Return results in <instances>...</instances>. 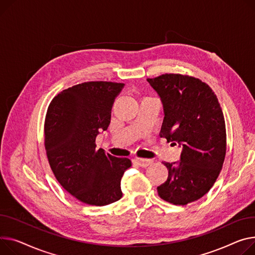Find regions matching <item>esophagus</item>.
<instances>
[{
	"label": "esophagus",
	"mask_w": 255,
	"mask_h": 255,
	"mask_svg": "<svg viewBox=\"0 0 255 255\" xmlns=\"http://www.w3.org/2000/svg\"><path fill=\"white\" fill-rule=\"evenodd\" d=\"M133 162L136 164L137 166L142 167V168H145V167L149 166L152 163L151 160H147V159H135Z\"/></svg>",
	"instance_id": "34e87169"
}]
</instances>
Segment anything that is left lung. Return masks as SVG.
Masks as SVG:
<instances>
[{"mask_svg":"<svg viewBox=\"0 0 255 255\" xmlns=\"http://www.w3.org/2000/svg\"><path fill=\"white\" fill-rule=\"evenodd\" d=\"M146 81L163 105L160 136L182 147L179 162L163 163L168 178L158 194L171 204L186 205L207 194L222 170L227 150L224 114L212 89L199 79L165 74Z\"/></svg>","mask_w":255,"mask_h":255,"instance_id":"obj_1","label":"left lung"}]
</instances>
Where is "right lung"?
Instances as JSON below:
<instances>
[{
	"label": "right lung",
	"mask_w": 255,
	"mask_h": 255,
	"mask_svg": "<svg viewBox=\"0 0 255 255\" xmlns=\"http://www.w3.org/2000/svg\"><path fill=\"white\" fill-rule=\"evenodd\" d=\"M123 88V83L78 84L57 94L48 108L45 148L50 167L62 188L85 204L105 206L123 196L121 179L131 161L95 144Z\"/></svg>",
	"instance_id": "right-lung-1"
}]
</instances>
